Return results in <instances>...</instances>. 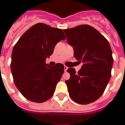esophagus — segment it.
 <instances>
[{"mask_svg":"<svg viewBox=\"0 0 125 125\" xmlns=\"http://www.w3.org/2000/svg\"><path fill=\"white\" fill-rule=\"evenodd\" d=\"M67 69H68V67L67 66H64V70H65V72H66L67 70Z\"/></svg>","mask_w":125,"mask_h":125,"instance_id":"34e87169","label":"esophagus"}]
</instances>
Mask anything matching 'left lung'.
I'll return each mask as SVG.
<instances>
[{
	"instance_id": "8db88e82",
	"label": "left lung",
	"mask_w": 125,
	"mask_h": 125,
	"mask_svg": "<svg viewBox=\"0 0 125 125\" xmlns=\"http://www.w3.org/2000/svg\"><path fill=\"white\" fill-rule=\"evenodd\" d=\"M63 31L67 42L73 48L74 57L83 63L78 73L73 68L67 70L70 78L65 82L69 95L76 103L89 104L102 96L111 78L113 58L110 43L88 25Z\"/></svg>"
}]
</instances>
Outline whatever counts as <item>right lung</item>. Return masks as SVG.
I'll return each mask as SVG.
<instances>
[{"instance_id": "1", "label": "right lung", "mask_w": 125, "mask_h": 125, "mask_svg": "<svg viewBox=\"0 0 125 125\" xmlns=\"http://www.w3.org/2000/svg\"><path fill=\"white\" fill-rule=\"evenodd\" d=\"M65 39L62 29L39 23L28 29L14 45L11 72L15 86L25 98L42 103L53 95L64 66L57 63L52 67L45 60L58 42Z\"/></svg>"}]
</instances>
